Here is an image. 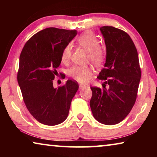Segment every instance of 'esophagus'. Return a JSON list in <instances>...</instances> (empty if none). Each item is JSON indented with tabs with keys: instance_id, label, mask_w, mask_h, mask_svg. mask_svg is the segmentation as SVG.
<instances>
[{
	"instance_id": "1",
	"label": "esophagus",
	"mask_w": 157,
	"mask_h": 157,
	"mask_svg": "<svg viewBox=\"0 0 157 157\" xmlns=\"http://www.w3.org/2000/svg\"><path fill=\"white\" fill-rule=\"evenodd\" d=\"M85 87H86V86H84V85H82V84H80L79 86V90H82V89H84Z\"/></svg>"
}]
</instances>
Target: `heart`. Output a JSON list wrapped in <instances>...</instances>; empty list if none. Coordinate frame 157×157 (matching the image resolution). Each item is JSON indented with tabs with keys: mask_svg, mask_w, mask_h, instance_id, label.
Here are the masks:
<instances>
[{
	"mask_svg": "<svg viewBox=\"0 0 157 157\" xmlns=\"http://www.w3.org/2000/svg\"><path fill=\"white\" fill-rule=\"evenodd\" d=\"M77 44L82 48L88 51V58L94 64L99 66L104 61L106 56L105 47L99 44L97 36L92 32H85L77 39ZM71 56V46L67 45L63 48L61 59L63 63L67 62ZM69 75L76 81L81 83H86L92 75V70L88 66H73L69 71Z\"/></svg>",
	"mask_w": 157,
	"mask_h": 157,
	"instance_id": "obj_1",
	"label": "heart"
}]
</instances>
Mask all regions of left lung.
<instances>
[{
	"label": "left lung",
	"mask_w": 157,
	"mask_h": 157,
	"mask_svg": "<svg viewBox=\"0 0 157 157\" xmlns=\"http://www.w3.org/2000/svg\"><path fill=\"white\" fill-rule=\"evenodd\" d=\"M100 30L107 55L98 78L105 82L102 89L91 87L90 107L95 120L113 125L124 120L134 105L141 71L137 50L128 34L112 26Z\"/></svg>",
	"instance_id": "obj_1"
}]
</instances>
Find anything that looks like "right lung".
Masks as SVG:
<instances>
[{
    "mask_svg": "<svg viewBox=\"0 0 157 157\" xmlns=\"http://www.w3.org/2000/svg\"><path fill=\"white\" fill-rule=\"evenodd\" d=\"M76 34V30L48 28L34 34L21 51L18 83L26 107L44 124L63 123L78 90V84L71 79L62 86L53 87L63 50Z\"/></svg>",
    "mask_w": 157,
    "mask_h": 157,
    "instance_id": "add662e5",
    "label": "right lung"
}]
</instances>
